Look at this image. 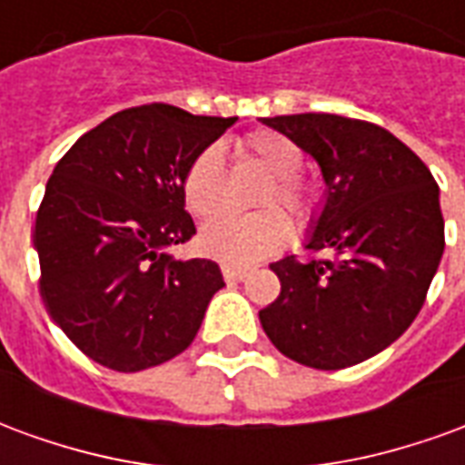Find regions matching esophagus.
Returning <instances> with one entry per match:
<instances>
[{
  "instance_id": "obj_1",
  "label": "esophagus",
  "mask_w": 465,
  "mask_h": 465,
  "mask_svg": "<svg viewBox=\"0 0 465 465\" xmlns=\"http://www.w3.org/2000/svg\"><path fill=\"white\" fill-rule=\"evenodd\" d=\"M222 273L226 282H242L246 279L249 269H242V266H233V263H222Z\"/></svg>"
}]
</instances>
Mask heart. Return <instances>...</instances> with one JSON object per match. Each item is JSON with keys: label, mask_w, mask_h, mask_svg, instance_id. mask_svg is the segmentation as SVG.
<instances>
[{"label": "heart", "mask_w": 465, "mask_h": 465, "mask_svg": "<svg viewBox=\"0 0 465 465\" xmlns=\"http://www.w3.org/2000/svg\"><path fill=\"white\" fill-rule=\"evenodd\" d=\"M239 153L252 159L272 173L259 206H282L299 222H309L316 212V189L303 179V153L299 143L279 132H256L243 136ZM182 193L186 209L199 219H212L223 212L226 203V173H223L219 149H203L193 156L182 179ZM279 209H263L246 216H222L213 219L199 233V246L209 256L229 263H256L279 252L292 239V222Z\"/></svg>", "instance_id": "obj_1"}]
</instances>
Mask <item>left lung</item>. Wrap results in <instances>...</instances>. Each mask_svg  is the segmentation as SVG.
Listing matches in <instances>:
<instances>
[{
  "mask_svg": "<svg viewBox=\"0 0 465 465\" xmlns=\"http://www.w3.org/2000/svg\"><path fill=\"white\" fill-rule=\"evenodd\" d=\"M263 124L312 153L329 196L309 242L316 256L272 263L282 292L259 319L286 359L346 369L391 346L419 316L446 243L439 183L379 124L339 114Z\"/></svg>",
  "mask_w": 465,
  "mask_h": 465,
  "instance_id": "obj_1",
  "label": "left lung"
}]
</instances>
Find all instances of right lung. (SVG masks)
Returning <instances> with one entry per match:
<instances>
[{"label":"right lung","mask_w":465,"mask_h":465,"mask_svg":"<svg viewBox=\"0 0 465 465\" xmlns=\"http://www.w3.org/2000/svg\"><path fill=\"white\" fill-rule=\"evenodd\" d=\"M233 122L132 106L79 136L49 176L35 223L39 292L69 341L106 369L179 356L223 286L216 262L163 249L196 233L182 179Z\"/></svg>","instance_id":"obj_1"}]
</instances>
